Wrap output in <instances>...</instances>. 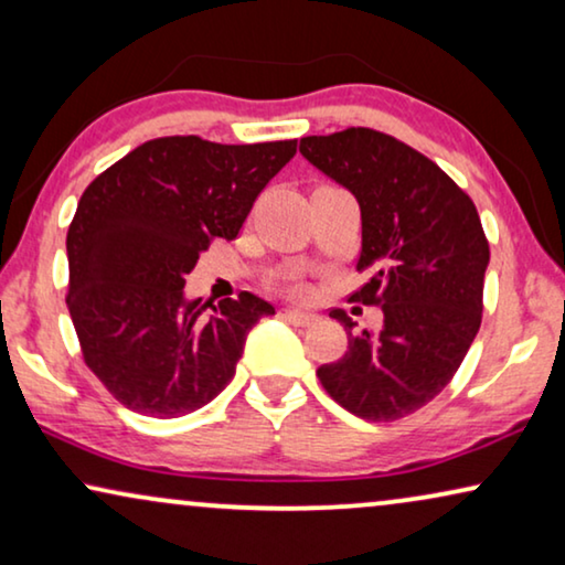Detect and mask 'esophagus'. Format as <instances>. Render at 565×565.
<instances>
[{"label": "esophagus", "mask_w": 565, "mask_h": 565, "mask_svg": "<svg viewBox=\"0 0 565 565\" xmlns=\"http://www.w3.org/2000/svg\"><path fill=\"white\" fill-rule=\"evenodd\" d=\"M282 316H285V319H288V321L296 323V327H311V323L316 321L313 313L300 311V308H285Z\"/></svg>", "instance_id": "esophagus-1"}]
</instances>
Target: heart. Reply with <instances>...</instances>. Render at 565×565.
I'll return each mask as SVG.
<instances>
[{"instance_id": "1", "label": "heart", "mask_w": 565, "mask_h": 565, "mask_svg": "<svg viewBox=\"0 0 565 565\" xmlns=\"http://www.w3.org/2000/svg\"><path fill=\"white\" fill-rule=\"evenodd\" d=\"M296 292L298 296H306V288H296Z\"/></svg>"}]
</instances>
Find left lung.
<instances>
[{
    "label": "left lung",
    "mask_w": 565,
    "mask_h": 565,
    "mask_svg": "<svg viewBox=\"0 0 565 565\" xmlns=\"http://www.w3.org/2000/svg\"><path fill=\"white\" fill-rule=\"evenodd\" d=\"M300 153L358 198L367 282L350 300L381 306L377 331L316 370L323 391L367 422H396L439 396L481 327L489 242L473 200L435 161L373 128L300 138Z\"/></svg>",
    "instance_id": "8db88e82"
}]
</instances>
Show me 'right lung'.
<instances>
[{
    "mask_svg": "<svg viewBox=\"0 0 565 565\" xmlns=\"http://www.w3.org/2000/svg\"><path fill=\"white\" fill-rule=\"evenodd\" d=\"M298 141H146L95 177L66 234L68 292L84 362L130 412L174 419L231 383L249 329L275 308L252 292L184 298L213 238L238 236Z\"/></svg>",
    "mask_w": 565,
    "mask_h": 565,
    "instance_id": "add662e5",
    "label": "right lung"
}]
</instances>
